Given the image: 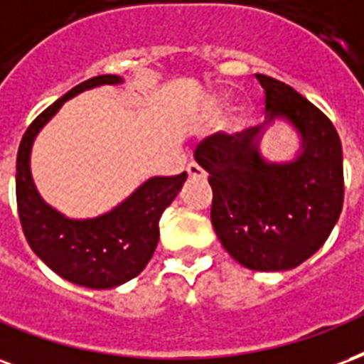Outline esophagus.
I'll return each instance as SVG.
<instances>
[{
    "label": "esophagus",
    "instance_id": "obj_1",
    "mask_svg": "<svg viewBox=\"0 0 364 364\" xmlns=\"http://www.w3.org/2000/svg\"><path fill=\"white\" fill-rule=\"evenodd\" d=\"M186 171H188V176H192V178H196V176H201V174H203V171H201L200 166H198L196 163L188 164V168H186Z\"/></svg>",
    "mask_w": 364,
    "mask_h": 364
}]
</instances>
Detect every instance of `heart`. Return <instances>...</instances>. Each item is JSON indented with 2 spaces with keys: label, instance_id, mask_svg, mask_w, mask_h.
<instances>
[{
  "label": "heart",
  "instance_id": "heart-1",
  "mask_svg": "<svg viewBox=\"0 0 364 364\" xmlns=\"http://www.w3.org/2000/svg\"><path fill=\"white\" fill-rule=\"evenodd\" d=\"M221 114H223V106L221 105H215L213 108L209 110V118H211V120H217V118H219Z\"/></svg>",
  "mask_w": 364,
  "mask_h": 364
}]
</instances>
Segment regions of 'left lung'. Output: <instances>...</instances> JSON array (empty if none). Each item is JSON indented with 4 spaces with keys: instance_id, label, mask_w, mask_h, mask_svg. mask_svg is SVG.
<instances>
[{
    "instance_id": "8db88e82",
    "label": "left lung",
    "mask_w": 364,
    "mask_h": 364,
    "mask_svg": "<svg viewBox=\"0 0 364 364\" xmlns=\"http://www.w3.org/2000/svg\"><path fill=\"white\" fill-rule=\"evenodd\" d=\"M266 122L244 134L213 135L193 153L213 190L211 223L223 248L254 272H287L322 248L343 208V153L336 127L316 106L264 73ZM287 123L293 157L272 161L261 139Z\"/></svg>"
}]
</instances>
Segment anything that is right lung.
I'll return each instance as SVG.
<instances>
[{
    "instance_id": "right-lung-1",
    "label": "right lung",
    "mask_w": 364,
    "mask_h": 364,
    "mask_svg": "<svg viewBox=\"0 0 364 364\" xmlns=\"http://www.w3.org/2000/svg\"><path fill=\"white\" fill-rule=\"evenodd\" d=\"M120 75H98L73 87L28 126L17 153V208L26 242L52 272L89 289H112L145 269L159 242V219L182 190L188 174L151 176L118 205L95 217H68L38 192L31 153L42 127L70 98L105 85H122Z\"/></svg>"
}]
</instances>
